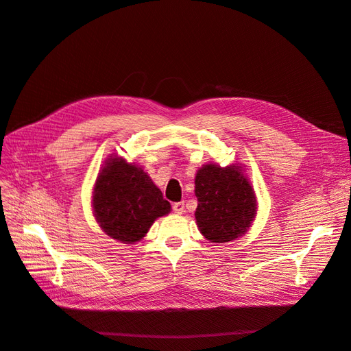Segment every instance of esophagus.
Returning a JSON list of instances; mask_svg holds the SVG:
<instances>
[{"label":"esophagus","instance_id":"34e87169","mask_svg":"<svg viewBox=\"0 0 351 351\" xmlns=\"http://www.w3.org/2000/svg\"><path fill=\"white\" fill-rule=\"evenodd\" d=\"M173 210L176 212V214L182 215L183 212H184V204H183V202H177V204H174L173 205Z\"/></svg>","mask_w":351,"mask_h":351}]
</instances>
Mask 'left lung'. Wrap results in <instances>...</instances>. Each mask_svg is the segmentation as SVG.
<instances>
[{
    "mask_svg": "<svg viewBox=\"0 0 351 351\" xmlns=\"http://www.w3.org/2000/svg\"><path fill=\"white\" fill-rule=\"evenodd\" d=\"M195 212L199 231L210 243H228L244 236L258 214V199L246 169L239 162L202 165L195 177Z\"/></svg>",
    "mask_w": 351,
    "mask_h": 351,
    "instance_id": "1",
    "label": "left lung"
}]
</instances>
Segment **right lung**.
<instances>
[{"instance_id": "add662e5", "label": "right lung", "mask_w": 351, "mask_h": 351, "mask_svg": "<svg viewBox=\"0 0 351 351\" xmlns=\"http://www.w3.org/2000/svg\"><path fill=\"white\" fill-rule=\"evenodd\" d=\"M90 204L101 230L124 244L141 241L158 218L171 212L149 174L117 154L104 161Z\"/></svg>"}]
</instances>
